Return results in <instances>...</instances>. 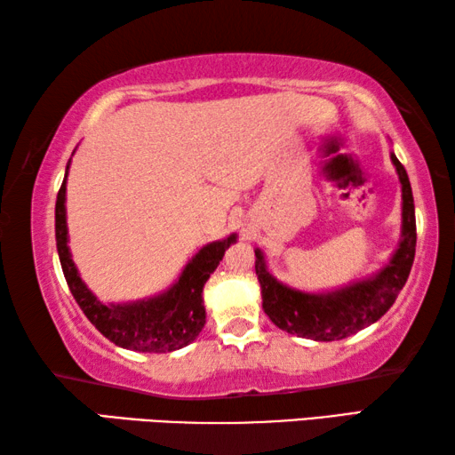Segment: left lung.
Listing matches in <instances>:
<instances>
[{
	"mask_svg": "<svg viewBox=\"0 0 455 455\" xmlns=\"http://www.w3.org/2000/svg\"><path fill=\"white\" fill-rule=\"evenodd\" d=\"M391 160H394L399 180H402L403 238L389 265L373 279L327 292V295H309V292L284 287L276 281L267 271L260 251H255V271L260 291H263V309L276 327L291 335L313 339V341H337V339L349 337L381 319L395 303L399 291L403 289L411 271L418 233H415V209L410 179L395 154H391Z\"/></svg>",
	"mask_w": 455,
	"mask_h": 455,
	"instance_id": "8db88e82",
	"label": "left lung"
}]
</instances>
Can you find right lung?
<instances>
[{
	"label": "right lung",
	"mask_w": 455,
	"mask_h": 455,
	"mask_svg": "<svg viewBox=\"0 0 455 455\" xmlns=\"http://www.w3.org/2000/svg\"><path fill=\"white\" fill-rule=\"evenodd\" d=\"M64 203L66 179L61 182L56 200L58 255L68 287L92 325L118 347L142 353H168L195 341L206 321L203 287L236 236L230 235L225 241L203 246L182 271L179 283L164 295L130 305H102L82 283L74 267L68 249Z\"/></svg>",
	"instance_id": "add662e5"
}]
</instances>
